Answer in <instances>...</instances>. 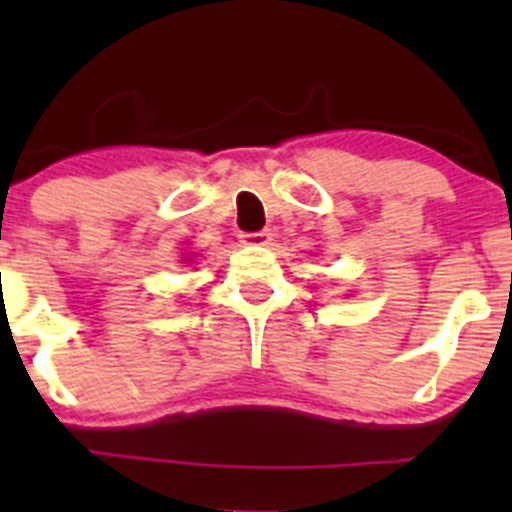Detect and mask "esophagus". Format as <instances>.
I'll use <instances>...</instances> for the list:
<instances>
[{"label":"esophagus","instance_id":"esophagus-1","mask_svg":"<svg viewBox=\"0 0 512 512\" xmlns=\"http://www.w3.org/2000/svg\"><path fill=\"white\" fill-rule=\"evenodd\" d=\"M240 237H242V242H245V245H255V247L270 245L272 230H270V227H265V230H257V232H242Z\"/></svg>","mask_w":512,"mask_h":512}]
</instances>
